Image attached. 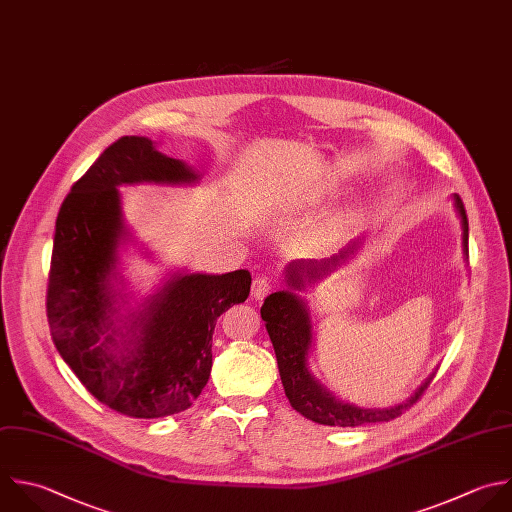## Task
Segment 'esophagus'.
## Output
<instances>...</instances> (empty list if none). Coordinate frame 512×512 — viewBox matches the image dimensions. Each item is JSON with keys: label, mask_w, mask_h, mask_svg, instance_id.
Instances as JSON below:
<instances>
[{"label": "esophagus", "mask_w": 512, "mask_h": 512, "mask_svg": "<svg viewBox=\"0 0 512 512\" xmlns=\"http://www.w3.org/2000/svg\"><path fill=\"white\" fill-rule=\"evenodd\" d=\"M270 290H272L270 278H266V276L254 278V282H252V298H254V300H264Z\"/></svg>", "instance_id": "obj_1"}]
</instances>
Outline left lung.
Returning <instances> with one entry per match:
<instances>
[{
  "label": "left lung",
  "instance_id": "8db88e82",
  "mask_svg": "<svg viewBox=\"0 0 512 512\" xmlns=\"http://www.w3.org/2000/svg\"><path fill=\"white\" fill-rule=\"evenodd\" d=\"M452 202L462 228V256L466 262L468 260V220H466L462 200L456 194L452 196ZM360 244H362L360 238H356L330 258L290 262L284 268V282L288 288L270 294L260 308V316L266 324L268 336L276 352L282 386L292 408L300 412L304 418L324 426H362V424H374V422H388L400 416L408 406H412L420 398V394L428 388L434 376L430 374L416 388V392L400 404L386 406V408H364V406H356L340 400L310 372L308 354L314 344V330H312L310 306L306 298L300 296V292H306V288H312L316 282L326 278L338 266L354 258Z\"/></svg>",
  "mask_w": 512,
  "mask_h": 512
}]
</instances>
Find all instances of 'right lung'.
I'll return each mask as SVG.
<instances>
[{
	"label": "right lung",
	"mask_w": 512,
	"mask_h": 512,
	"mask_svg": "<svg viewBox=\"0 0 512 512\" xmlns=\"http://www.w3.org/2000/svg\"><path fill=\"white\" fill-rule=\"evenodd\" d=\"M200 174L162 154L150 138L114 142L74 184L54 236L48 322L64 362L100 402L134 418H162L192 406L212 370L216 320L250 294L248 270H170L136 300L122 250L138 246L122 186H194Z\"/></svg>",
	"instance_id": "1"
}]
</instances>
